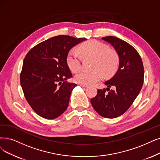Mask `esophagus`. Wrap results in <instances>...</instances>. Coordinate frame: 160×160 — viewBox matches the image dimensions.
Instances as JSON below:
<instances>
[{
  "instance_id": "obj_1",
  "label": "esophagus",
  "mask_w": 160,
  "mask_h": 160,
  "mask_svg": "<svg viewBox=\"0 0 160 160\" xmlns=\"http://www.w3.org/2000/svg\"><path fill=\"white\" fill-rule=\"evenodd\" d=\"M79 85H80L81 87H85V88L87 87V85H82V84H79Z\"/></svg>"
}]
</instances>
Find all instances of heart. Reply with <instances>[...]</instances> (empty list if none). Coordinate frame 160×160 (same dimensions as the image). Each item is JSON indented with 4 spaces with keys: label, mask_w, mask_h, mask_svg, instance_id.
<instances>
[{
    "label": "heart",
    "mask_w": 160,
    "mask_h": 160,
    "mask_svg": "<svg viewBox=\"0 0 160 160\" xmlns=\"http://www.w3.org/2000/svg\"><path fill=\"white\" fill-rule=\"evenodd\" d=\"M79 52L83 57L94 59L92 71H81L75 76V80L79 84L94 85L106 77L114 74L119 64L117 54L109 50L107 46L98 41H89L79 47ZM66 63L71 71L78 72L81 68V58L74 50H69L66 56Z\"/></svg>",
    "instance_id": "1"
}]
</instances>
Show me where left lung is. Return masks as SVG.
<instances>
[{"mask_svg":"<svg viewBox=\"0 0 160 160\" xmlns=\"http://www.w3.org/2000/svg\"><path fill=\"white\" fill-rule=\"evenodd\" d=\"M102 39L116 50L119 60V68L116 74L105 82L108 88L98 89L97 96L91 99V102L101 116L116 118L129 109L141 90L144 67L140 56L130 44L113 36ZM111 86L114 89L110 90Z\"/></svg>","mask_w":160,"mask_h":160,"instance_id":"left-lung-1","label":"left lung"}]
</instances>
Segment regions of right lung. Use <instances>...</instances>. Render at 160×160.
Listing matches in <instances>:
<instances>
[{"mask_svg":"<svg viewBox=\"0 0 160 160\" xmlns=\"http://www.w3.org/2000/svg\"><path fill=\"white\" fill-rule=\"evenodd\" d=\"M85 38L58 35L32 48L23 60L20 83L28 102L39 116L57 118L64 112L77 85L68 82L71 73L66 56Z\"/></svg>","mask_w":160,"mask_h":160,"instance_id":"add662e5","label":"right lung"}]
</instances>
